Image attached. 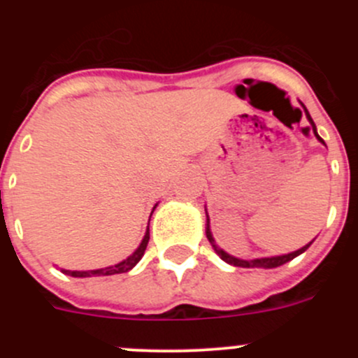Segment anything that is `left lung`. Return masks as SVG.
<instances>
[{
  "label": "left lung",
  "mask_w": 358,
  "mask_h": 358,
  "mask_svg": "<svg viewBox=\"0 0 358 358\" xmlns=\"http://www.w3.org/2000/svg\"><path fill=\"white\" fill-rule=\"evenodd\" d=\"M303 109H305L306 119H308V121H310V126H312V129H313V133H315L317 140L324 143V140L320 138L319 133H317L315 122H313L312 115L308 114V110H306L305 106H303ZM324 145H326V143H324ZM206 237H208V241H209V243H211V246L215 248L216 255H218L220 258L223 259V262H227V263H229V265H234V266H243V268H275V266L284 265V263L291 262L292 258H296V256H299V255H301V252H305L306 249L310 248V244H312V243L306 244V246H303L301 249H298V251H292V252H289V255L270 256V258H256V259H241V258H236V256H230L229 252H225V251H223V249H220L218 246H216L215 239H213V236H211V230H209V218H208V222H206Z\"/></svg>",
  "instance_id": "obj_1"
}]
</instances>
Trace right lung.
I'll return each instance as SVG.
<instances>
[{
	"mask_svg": "<svg viewBox=\"0 0 358 358\" xmlns=\"http://www.w3.org/2000/svg\"><path fill=\"white\" fill-rule=\"evenodd\" d=\"M157 206V204H156ZM156 206H154V209H156ZM152 209V213H154ZM152 216V215H150ZM149 227H147V232L145 236H143L142 243H140V246L136 248V251L133 252L131 256H128L126 259H122L121 263H117V265L114 266H107V268H99V270H62L66 275H71V277H95V275H114V273H124V272H129V270L133 268V266L136 265V263L142 259L143 252H145L147 249V244H149Z\"/></svg>",
	"mask_w": 358,
	"mask_h": 358,
	"instance_id": "1",
	"label": "right lung"
}]
</instances>
